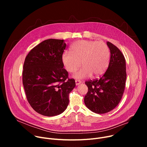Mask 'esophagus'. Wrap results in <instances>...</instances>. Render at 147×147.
Instances as JSON below:
<instances>
[{"instance_id": "34e87169", "label": "esophagus", "mask_w": 147, "mask_h": 147, "mask_svg": "<svg viewBox=\"0 0 147 147\" xmlns=\"http://www.w3.org/2000/svg\"><path fill=\"white\" fill-rule=\"evenodd\" d=\"M75 82H76V86H78L79 84H80L81 83V81L80 80H76L75 81Z\"/></svg>"}]
</instances>
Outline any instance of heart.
I'll list each match as a JSON object with an SVG mask.
<instances>
[{"instance_id":"obj_1","label":"heart","mask_w":147,"mask_h":147,"mask_svg":"<svg viewBox=\"0 0 147 147\" xmlns=\"http://www.w3.org/2000/svg\"><path fill=\"white\" fill-rule=\"evenodd\" d=\"M71 53L65 52L61 61L69 73H74L81 66L82 68L73 75L76 79H83L92 75L98 77L107 70L109 61L110 51L102 41L81 40L74 43Z\"/></svg>"}]
</instances>
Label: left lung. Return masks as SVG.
I'll return each mask as SVG.
<instances>
[{
    "label": "left lung",
    "instance_id": "8db88e82",
    "mask_svg": "<svg viewBox=\"0 0 147 147\" xmlns=\"http://www.w3.org/2000/svg\"><path fill=\"white\" fill-rule=\"evenodd\" d=\"M111 57L108 68L98 80L86 81L88 91L84 97L86 106L92 112L103 114L117 107L123 94L125 80V58L113 44L107 42Z\"/></svg>",
    "mask_w": 147,
    "mask_h": 147
}]
</instances>
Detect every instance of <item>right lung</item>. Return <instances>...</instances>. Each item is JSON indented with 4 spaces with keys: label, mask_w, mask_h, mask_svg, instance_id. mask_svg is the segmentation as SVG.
Listing matches in <instances>:
<instances>
[{
    "label": "right lung",
    "mask_w": 147,
    "mask_h": 147,
    "mask_svg": "<svg viewBox=\"0 0 147 147\" xmlns=\"http://www.w3.org/2000/svg\"><path fill=\"white\" fill-rule=\"evenodd\" d=\"M66 47L63 39H48L34 47L26 57L23 84L27 99L37 113L46 116L61 114L69 103L76 87L68 78L61 56Z\"/></svg>",
    "instance_id": "right-lung-1"
}]
</instances>
